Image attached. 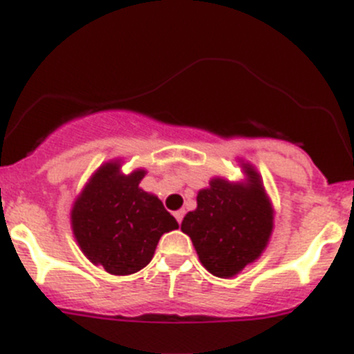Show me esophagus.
Returning <instances> with one entry per match:
<instances>
[{
  "instance_id": "1",
  "label": "esophagus",
  "mask_w": 354,
  "mask_h": 354,
  "mask_svg": "<svg viewBox=\"0 0 354 354\" xmlns=\"http://www.w3.org/2000/svg\"><path fill=\"white\" fill-rule=\"evenodd\" d=\"M183 215H185V212H183V210L174 212V217H176V221H178V223H180V224H181V221H183Z\"/></svg>"
}]
</instances>
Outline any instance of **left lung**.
Here are the masks:
<instances>
[{
	"label": "left lung",
	"instance_id": "left-lung-1",
	"mask_svg": "<svg viewBox=\"0 0 354 354\" xmlns=\"http://www.w3.org/2000/svg\"><path fill=\"white\" fill-rule=\"evenodd\" d=\"M248 185L212 180L198 194V208L181 223L203 266L219 278L235 276L254 262L272 232V208L262 183L254 171L248 169Z\"/></svg>",
	"mask_w": 354,
	"mask_h": 354
}]
</instances>
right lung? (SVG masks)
Instances as JSON below:
<instances>
[{
    "label": "right lung",
    "instance_id": "right-lung-1",
    "mask_svg": "<svg viewBox=\"0 0 354 354\" xmlns=\"http://www.w3.org/2000/svg\"><path fill=\"white\" fill-rule=\"evenodd\" d=\"M144 174L124 176L118 164L103 165L71 212L84 254L110 274H133L146 267L160 236L178 228L162 201L139 187Z\"/></svg>",
    "mask_w": 354,
    "mask_h": 354
}]
</instances>
